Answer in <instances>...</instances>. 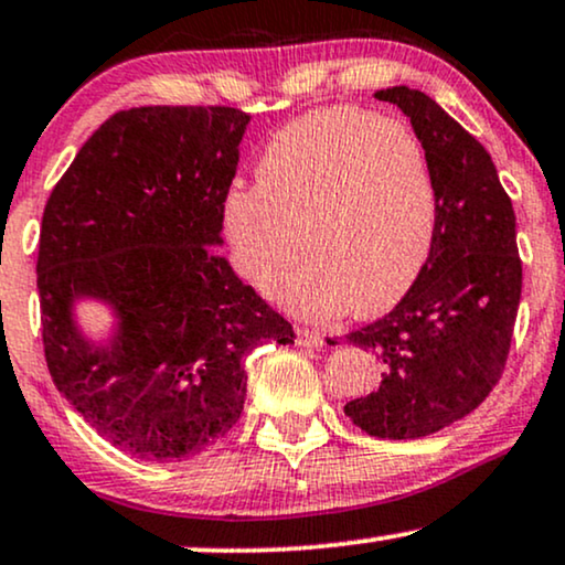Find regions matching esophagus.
<instances>
[{
	"label": "esophagus",
	"mask_w": 565,
	"mask_h": 565,
	"mask_svg": "<svg viewBox=\"0 0 565 565\" xmlns=\"http://www.w3.org/2000/svg\"><path fill=\"white\" fill-rule=\"evenodd\" d=\"M297 341L302 347H323L326 335L318 333V331H310V328H297Z\"/></svg>",
	"instance_id": "34e87169"
}]
</instances>
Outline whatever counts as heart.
I'll return each mask as SVG.
<instances>
[{"label":"heart","instance_id":"heart-1","mask_svg":"<svg viewBox=\"0 0 565 565\" xmlns=\"http://www.w3.org/2000/svg\"><path fill=\"white\" fill-rule=\"evenodd\" d=\"M258 188H232L221 226L234 266L266 291L305 244L311 258L274 297L307 320L391 310L417 278L435 224L423 140L402 122L335 106L302 114L268 140Z\"/></svg>","mask_w":565,"mask_h":565}]
</instances>
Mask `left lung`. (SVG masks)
<instances>
[{
    "instance_id": "obj_1",
    "label": "left lung",
    "mask_w": 565,
    "mask_h": 565,
    "mask_svg": "<svg viewBox=\"0 0 565 565\" xmlns=\"http://www.w3.org/2000/svg\"><path fill=\"white\" fill-rule=\"evenodd\" d=\"M423 140L435 224L417 281L388 316L349 333L383 377L344 412L367 435L425 438L467 417L503 373L521 299L516 216L490 153L430 96L409 85L375 90Z\"/></svg>"
}]
</instances>
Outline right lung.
<instances>
[{
	"label": "right lung",
	"instance_id": "obj_1",
	"mask_svg": "<svg viewBox=\"0 0 565 565\" xmlns=\"http://www.w3.org/2000/svg\"><path fill=\"white\" fill-rule=\"evenodd\" d=\"M249 114L117 111L49 198L39 242L44 352L56 391L111 446L182 461L224 438L247 396L245 356L295 331L213 247ZM102 303L113 323L82 326Z\"/></svg>",
	"mask_w": 565,
	"mask_h": 565
}]
</instances>
